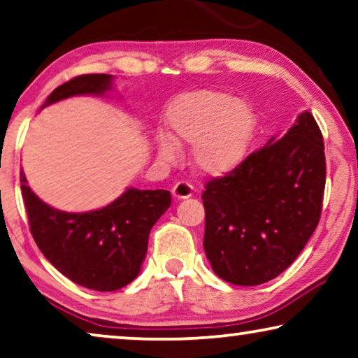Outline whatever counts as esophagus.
Instances as JSON below:
<instances>
[{"instance_id":"1","label":"esophagus","mask_w":358,"mask_h":358,"mask_svg":"<svg viewBox=\"0 0 358 358\" xmlns=\"http://www.w3.org/2000/svg\"><path fill=\"white\" fill-rule=\"evenodd\" d=\"M172 194L175 199H188L193 194V185H189L188 181H178L172 188Z\"/></svg>"}]
</instances>
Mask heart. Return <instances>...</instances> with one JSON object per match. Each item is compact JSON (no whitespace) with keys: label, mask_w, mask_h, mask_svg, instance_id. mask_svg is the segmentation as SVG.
<instances>
[{"label":"heart","mask_w":358,"mask_h":358,"mask_svg":"<svg viewBox=\"0 0 358 358\" xmlns=\"http://www.w3.org/2000/svg\"><path fill=\"white\" fill-rule=\"evenodd\" d=\"M167 135L157 138L165 161L177 157V143L193 146V162L201 173L222 177L244 162L257 133V114L244 101L225 92L199 90L170 106Z\"/></svg>","instance_id":"heart-1"}]
</instances>
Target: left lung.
<instances>
[{"label":"left lung","mask_w":358,"mask_h":358,"mask_svg":"<svg viewBox=\"0 0 358 358\" xmlns=\"http://www.w3.org/2000/svg\"><path fill=\"white\" fill-rule=\"evenodd\" d=\"M327 162L322 131L310 112L281 138L202 193L204 250L212 270L231 285L273 280L302 252L322 215Z\"/></svg>","instance_id":"8db88e82"}]
</instances>
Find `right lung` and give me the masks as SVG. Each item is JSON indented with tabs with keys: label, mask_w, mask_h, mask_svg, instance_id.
I'll return each mask as SVG.
<instances>
[{
	"label": "right lung",
	"mask_w": 358,
	"mask_h": 358,
	"mask_svg": "<svg viewBox=\"0 0 358 358\" xmlns=\"http://www.w3.org/2000/svg\"><path fill=\"white\" fill-rule=\"evenodd\" d=\"M112 76L90 73L69 80L48 96L45 104L80 94H106ZM30 231L36 246L57 271L94 291H117L136 278L146 257L151 228L169 209L165 189L128 188L109 206L82 213L62 212L43 202L20 172Z\"/></svg>",
	"instance_id": "right-lung-1"
}]
</instances>
